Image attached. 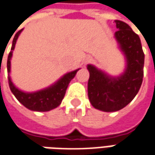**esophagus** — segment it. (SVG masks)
<instances>
[{
  "label": "esophagus",
  "mask_w": 155,
  "mask_h": 155,
  "mask_svg": "<svg viewBox=\"0 0 155 155\" xmlns=\"http://www.w3.org/2000/svg\"><path fill=\"white\" fill-rule=\"evenodd\" d=\"M91 57L88 56V57H86V58H85L84 63H85V64H87V63L91 62Z\"/></svg>",
  "instance_id": "obj_1"
}]
</instances>
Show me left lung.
<instances>
[{
  "label": "left lung",
  "instance_id": "obj_1",
  "mask_svg": "<svg viewBox=\"0 0 155 155\" xmlns=\"http://www.w3.org/2000/svg\"><path fill=\"white\" fill-rule=\"evenodd\" d=\"M118 29L115 38L126 58V70L118 77L109 76L88 64V97L94 107L103 111H117L133 101L141 87L144 54L138 34L124 21L115 20Z\"/></svg>",
  "mask_w": 155,
  "mask_h": 155
}]
</instances>
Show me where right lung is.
<instances>
[{
  "mask_svg": "<svg viewBox=\"0 0 155 155\" xmlns=\"http://www.w3.org/2000/svg\"><path fill=\"white\" fill-rule=\"evenodd\" d=\"M21 31L22 29L19 30L14 36L12 46L11 52L9 53L8 58H7V72L8 73H10V70H11V59L12 56V51L15 48V44L18 38V36L20 35ZM78 70L79 69L71 71L70 73H67L62 78H60V80H59L55 84L36 92L27 93L18 90L12 82L10 76H8L9 87L18 101L21 102L25 107H27L29 110L36 111H50L60 105L64 96L65 95L68 85L71 80L75 76Z\"/></svg>",
  "mask_w": 155,
  "mask_h": 155,
  "instance_id": "1",
  "label": "right lung"
}]
</instances>
